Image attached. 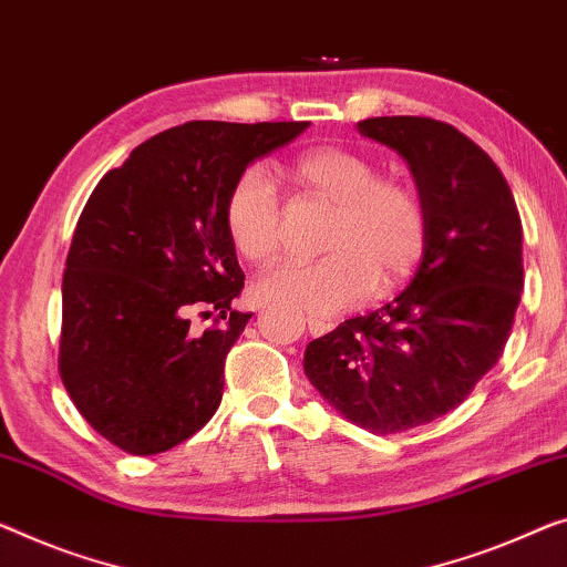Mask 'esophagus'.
<instances>
[{"mask_svg": "<svg viewBox=\"0 0 567 567\" xmlns=\"http://www.w3.org/2000/svg\"><path fill=\"white\" fill-rule=\"evenodd\" d=\"M331 323H326V320H318V318H308V331L310 336H326L331 331Z\"/></svg>", "mask_w": 567, "mask_h": 567, "instance_id": "obj_1", "label": "esophagus"}]
</instances>
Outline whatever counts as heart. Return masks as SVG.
<instances>
[{"mask_svg": "<svg viewBox=\"0 0 567 567\" xmlns=\"http://www.w3.org/2000/svg\"><path fill=\"white\" fill-rule=\"evenodd\" d=\"M298 188L333 208L326 226L328 257L277 261L257 275L261 302L308 316H333L359 306L367 295L390 292L417 267L427 221L415 190L379 177L377 165L353 150L318 147L290 165ZM226 234L244 259L265 261L280 247V196L265 167L241 171L224 203Z\"/></svg>", "mask_w": 567, "mask_h": 567, "instance_id": "heart-1", "label": "heart"}]
</instances>
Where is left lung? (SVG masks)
Here are the masks:
<instances>
[{
	"mask_svg": "<svg viewBox=\"0 0 567 567\" xmlns=\"http://www.w3.org/2000/svg\"><path fill=\"white\" fill-rule=\"evenodd\" d=\"M361 137L415 177L427 236L408 290L308 343L320 396L374 435L458 408L499 361L522 298V221L494 159L445 122L374 116Z\"/></svg>",
	"mask_w": 567,
	"mask_h": 567,
	"instance_id": "left-lung-1",
	"label": "left lung"
}]
</instances>
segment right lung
<instances>
[{"label":"right lung","instance_id":"1","mask_svg":"<svg viewBox=\"0 0 567 567\" xmlns=\"http://www.w3.org/2000/svg\"><path fill=\"white\" fill-rule=\"evenodd\" d=\"M308 126H173L134 147L91 193L65 259L61 377L109 443L155 455L214 417L224 359L251 318L231 310L244 272L224 203L247 165ZM196 311H218L227 323L196 332Z\"/></svg>","mask_w":567,"mask_h":567}]
</instances>
